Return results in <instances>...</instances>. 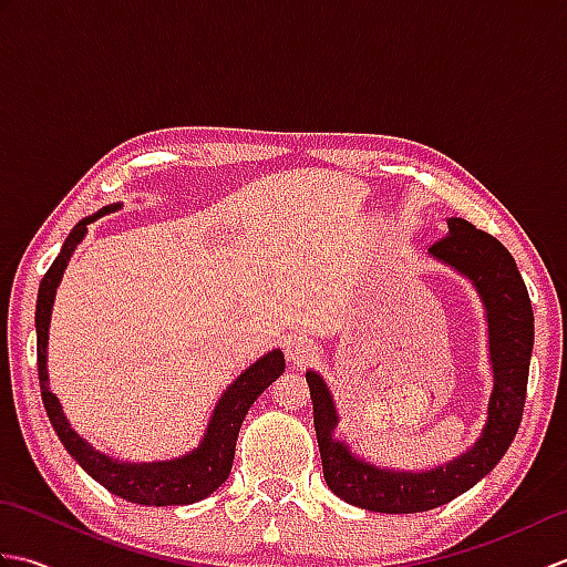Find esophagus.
<instances>
[{
	"label": "esophagus",
	"mask_w": 567,
	"mask_h": 567,
	"mask_svg": "<svg viewBox=\"0 0 567 567\" xmlns=\"http://www.w3.org/2000/svg\"><path fill=\"white\" fill-rule=\"evenodd\" d=\"M317 353V346L307 336H292L290 341H287V358L292 360L295 365H305L309 358H315Z\"/></svg>",
	"instance_id": "34e87169"
}]
</instances>
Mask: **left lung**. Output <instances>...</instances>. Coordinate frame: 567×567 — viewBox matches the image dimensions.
Returning a JSON list of instances; mask_svg holds the SVG:
<instances>
[{"instance_id":"left-lung-1","label":"left lung","mask_w":567,"mask_h":567,"mask_svg":"<svg viewBox=\"0 0 567 567\" xmlns=\"http://www.w3.org/2000/svg\"><path fill=\"white\" fill-rule=\"evenodd\" d=\"M429 258L463 275L485 307L492 392L487 419L477 441L453 461L431 470L380 467L336 439L339 409L317 370H307L315 402V429L323 480L336 497L382 514L429 512L463 495L489 475L519 429L528 365L534 351V309L512 252L495 236L451 216L449 234L429 248Z\"/></svg>"}]
</instances>
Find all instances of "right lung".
Masks as SVG:
<instances>
[{
    "label": "right lung",
    "mask_w": 567,
    "mask_h": 567,
    "mask_svg": "<svg viewBox=\"0 0 567 567\" xmlns=\"http://www.w3.org/2000/svg\"><path fill=\"white\" fill-rule=\"evenodd\" d=\"M122 209V202L106 204L97 214L84 216L82 221L68 234L63 248L51 268L43 275L39 287V299H35V348H39V380L45 414L58 433L60 443L65 451L75 457L78 465L92 480H97L112 495L122 497L134 504H146V507H175V504H192L212 492L219 489L234 465L236 439L240 424L248 414L250 404L270 388V384L285 372V355L280 348L268 351L256 363L248 365L240 375L221 392L219 402L214 404V412L204 429V436L197 449L187 451L185 455L171 457V461H151V463H131L118 461L114 455H106L92 443L84 441L80 433L70 426V421L60 406V400L51 392L48 382V329H51V315L58 285L63 280V272L78 250L82 238L87 236V226L97 221L100 216L114 214Z\"/></svg>",
    "instance_id": "add662e5"
}]
</instances>
